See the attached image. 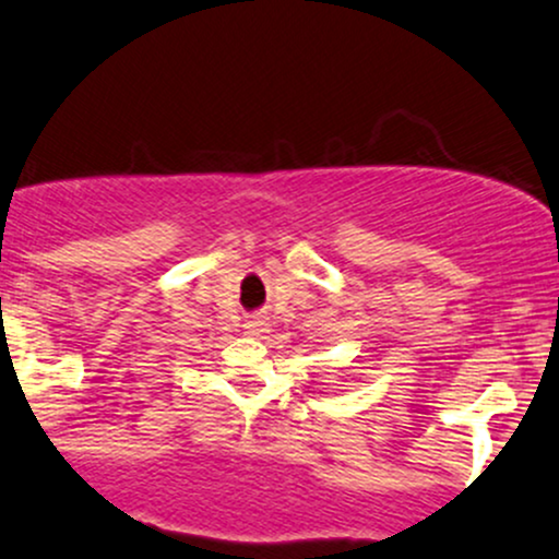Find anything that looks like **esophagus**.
<instances>
[{
	"label": "esophagus",
	"mask_w": 559,
	"mask_h": 559,
	"mask_svg": "<svg viewBox=\"0 0 559 559\" xmlns=\"http://www.w3.org/2000/svg\"><path fill=\"white\" fill-rule=\"evenodd\" d=\"M267 331H271V323H267L265 318H249L247 323H243V333L252 338H262Z\"/></svg>",
	"instance_id": "1"
}]
</instances>
